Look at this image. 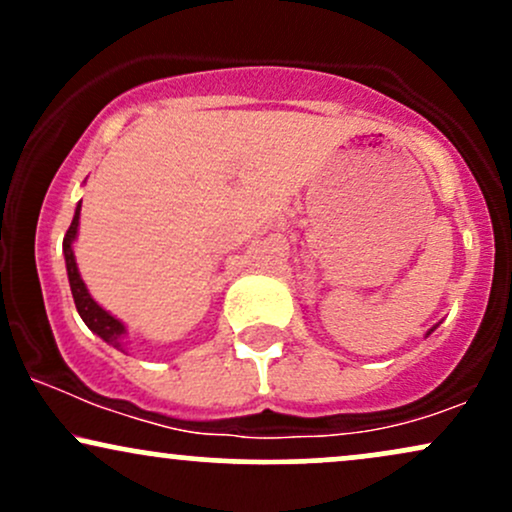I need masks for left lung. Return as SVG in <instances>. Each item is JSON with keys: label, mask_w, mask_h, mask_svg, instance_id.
<instances>
[{"label": "left lung", "mask_w": 512, "mask_h": 512, "mask_svg": "<svg viewBox=\"0 0 512 512\" xmlns=\"http://www.w3.org/2000/svg\"><path fill=\"white\" fill-rule=\"evenodd\" d=\"M433 330H436V327H433ZM433 330H431V332H433ZM431 332H428V334H431Z\"/></svg>", "instance_id": "1"}]
</instances>
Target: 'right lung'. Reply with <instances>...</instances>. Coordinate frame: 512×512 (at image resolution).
<instances>
[{"instance_id":"add662e5","label":"right lung","mask_w":512,"mask_h":512,"mask_svg":"<svg viewBox=\"0 0 512 512\" xmlns=\"http://www.w3.org/2000/svg\"><path fill=\"white\" fill-rule=\"evenodd\" d=\"M79 216H81V202L76 204L72 226H69L67 236H64V243H62L64 262H67L69 289H72L76 310H79L81 320L86 322L88 330H91L93 334H98V337H101L103 342H108L110 346H115V349L125 351V334H127V327L122 325V322L117 320L115 315H110L108 310L101 308V305L93 301V296H91V293H88V289H86L84 279H81L79 267H76L74 240H76V233H79Z\"/></svg>"}]
</instances>
